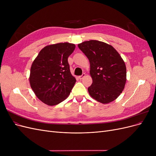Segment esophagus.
Masks as SVG:
<instances>
[{"mask_svg": "<svg viewBox=\"0 0 156 156\" xmlns=\"http://www.w3.org/2000/svg\"><path fill=\"white\" fill-rule=\"evenodd\" d=\"M85 76H86V74H85V73H83L81 75H80V76H79V79L81 80V79H83Z\"/></svg>", "mask_w": 156, "mask_h": 156, "instance_id": "esophagus-1", "label": "esophagus"}]
</instances>
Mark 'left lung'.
Listing matches in <instances>:
<instances>
[{
	"label": "left lung",
	"mask_w": 156,
	"mask_h": 156,
	"mask_svg": "<svg viewBox=\"0 0 156 156\" xmlns=\"http://www.w3.org/2000/svg\"><path fill=\"white\" fill-rule=\"evenodd\" d=\"M79 48L90 62L92 85L88 88L90 96L107 104L120 96L126 82V67L117 51L109 44L98 40L83 41Z\"/></svg>",
	"instance_id": "1"
}]
</instances>
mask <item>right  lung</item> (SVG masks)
Segmentation results:
<instances>
[{
  "label": "right lung",
  "instance_id": "1",
  "mask_svg": "<svg viewBox=\"0 0 156 156\" xmlns=\"http://www.w3.org/2000/svg\"><path fill=\"white\" fill-rule=\"evenodd\" d=\"M75 48V44L68 42L47 45L33 61L30 87L45 104L56 105L69 95L76 79L70 72L68 58Z\"/></svg>",
  "mask_w": 156,
  "mask_h": 156
}]
</instances>
